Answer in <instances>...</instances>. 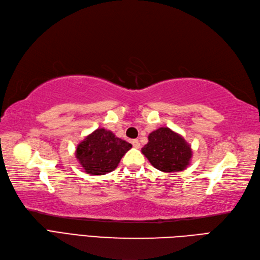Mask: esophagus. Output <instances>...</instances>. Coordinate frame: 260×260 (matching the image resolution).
Returning a JSON list of instances; mask_svg holds the SVG:
<instances>
[{
	"mask_svg": "<svg viewBox=\"0 0 260 260\" xmlns=\"http://www.w3.org/2000/svg\"><path fill=\"white\" fill-rule=\"evenodd\" d=\"M132 145H133V147H136V148H139L140 147V142H139V140H132Z\"/></svg>",
	"mask_w": 260,
	"mask_h": 260,
	"instance_id": "obj_1",
	"label": "esophagus"
}]
</instances>
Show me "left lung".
Segmentation results:
<instances>
[{"instance_id": "left-lung-1", "label": "left lung", "mask_w": 260, "mask_h": 260, "mask_svg": "<svg viewBox=\"0 0 260 260\" xmlns=\"http://www.w3.org/2000/svg\"><path fill=\"white\" fill-rule=\"evenodd\" d=\"M151 166L162 172L183 171L190 164L192 150L185 139L173 130L161 127L148 136V143L142 148Z\"/></svg>"}]
</instances>
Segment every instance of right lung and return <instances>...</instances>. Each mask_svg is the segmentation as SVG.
I'll use <instances>...</instances> for the list:
<instances>
[{"label": "right lung", "mask_w": 260, "mask_h": 260, "mask_svg": "<svg viewBox=\"0 0 260 260\" xmlns=\"http://www.w3.org/2000/svg\"><path fill=\"white\" fill-rule=\"evenodd\" d=\"M132 147L104 128L94 130L77 145L75 156L85 172L92 175H104L114 171L121 158Z\"/></svg>", "instance_id": "right-lung-1"}]
</instances>
